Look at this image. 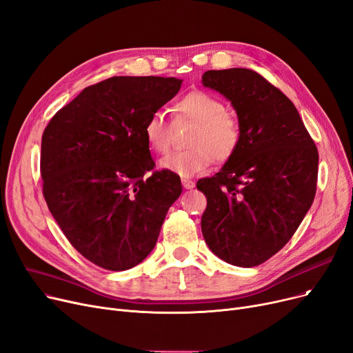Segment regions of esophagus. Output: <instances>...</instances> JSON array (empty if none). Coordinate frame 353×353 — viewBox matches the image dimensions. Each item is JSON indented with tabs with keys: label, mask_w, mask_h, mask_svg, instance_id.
<instances>
[{
	"label": "esophagus",
	"mask_w": 353,
	"mask_h": 353,
	"mask_svg": "<svg viewBox=\"0 0 353 353\" xmlns=\"http://www.w3.org/2000/svg\"><path fill=\"white\" fill-rule=\"evenodd\" d=\"M181 185H183V188H185V189H193L194 188V181H192L189 179H183L181 180Z\"/></svg>",
	"instance_id": "esophagus-1"
}]
</instances>
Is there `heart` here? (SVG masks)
Masks as SVG:
<instances>
[{
	"label": "heart",
	"mask_w": 353,
	"mask_h": 353,
	"mask_svg": "<svg viewBox=\"0 0 353 353\" xmlns=\"http://www.w3.org/2000/svg\"><path fill=\"white\" fill-rule=\"evenodd\" d=\"M176 118L192 121L196 128L190 132L188 150L170 152L159 165L163 170L181 177H192L208 168L213 159L226 161L234 157L242 140L239 121L226 112L225 103L209 92L192 90L174 106ZM144 139L148 148L163 154L170 147V125L161 111L151 112L144 124Z\"/></svg>",
	"instance_id": "heart-1"
}]
</instances>
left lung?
<instances>
[{
  "label": "left lung",
  "mask_w": 353,
  "mask_h": 353,
  "mask_svg": "<svg viewBox=\"0 0 353 353\" xmlns=\"http://www.w3.org/2000/svg\"><path fill=\"white\" fill-rule=\"evenodd\" d=\"M202 83L231 101L242 130L234 157L196 185L208 199L202 234L228 264L255 267L284 247L310 209L317 147L294 103L259 73L208 70Z\"/></svg>",
  "instance_id": "left-lung-1"
}]
</instances>
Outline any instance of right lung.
<instances>
[{
    "label": "right lung",
    "mask_w": 353,
    "mask_h": 353,
    "mask_svg": "<svg viewBox=\"0 0 353 353\" xmlns=\"http://www.w3.org/2000/svg\"><path fill=\"white\" fill-rule=\"evenodd\" d=\"M181 82L114 76L85 88L44 128L46 203L73 248L101 268L140 264L181 193L177 174L152 170L144 139L148 115L170 101Z\"/></svg>",
    "instance_id": "right-lung-1"
}]
</instances>
